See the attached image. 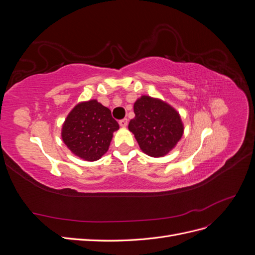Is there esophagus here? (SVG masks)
<instances>
[{"label": "esophagus", "mask_w": 255, "mask_h": 255, "mask_svg": "<svg viewBox=\"0 0 255 255\" xmlns=\"http://www.w3.org/2000/svg\"><path fill=\"white\" fill-rule=\"evenodd\" d=\"M119 125H120V127H122V128H126V127L128 126V119H127V118L121 119V120L119 121Z\"/></svg>", "instance_id": "1"}]
</instances>
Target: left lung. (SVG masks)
I'll use <instances>...</instances> for the list:
<instances>
[{
	"mask_svg": "<svg viewBox=\"0 0 255 255\" xmlns=\"http://www.w3.org/2000/svg\"><path fill=\"white\" fill-rule=\"evenodd\" d=\"M134 113L128 129L148 155L164 156L181 139L184 130L182 121L179 113L170 105L143 96L135 102Z\"/></svg>",
	"mask_w": 255,
	"mask_h": 255,
	"instance_id": "8db88e82",
	"label": "left lung"
}]
</instances>
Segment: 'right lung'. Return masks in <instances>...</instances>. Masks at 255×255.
Listing matches in <instances>:
<instances>
[{
  "instance_id": "right-lung-1",
  "label": "right lung",
  "mask_w": 255,
  "mask_h": 255,
  "mask_svg": "<svg viewBox=\"0 0 255 255\" xmlns=\"http://www.w3.org/2000/svg\"><path fill=\"white\" fill-rule=\"evenodd\" d=\"M118 128L111 111L91 100L78 104L68 115L61 137L75 155L94 161L109 150L113 133Z\"/></svg>"
}]
</instances>
